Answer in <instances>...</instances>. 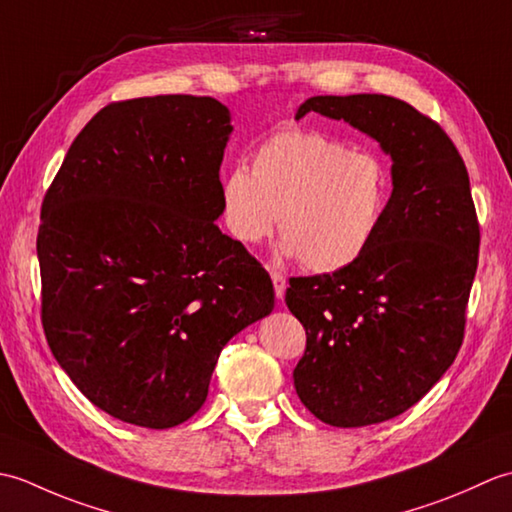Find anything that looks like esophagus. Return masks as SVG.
<instances>
[{"mask_svg": "<svg viewBox=\"0 0 512 512\" xmlns=\"http://www.w3.org/2000/svg\"><path fill=\"white\" fill-rule=\"evenodd\" d=\"M270 277H273L277 299H284V292H286V275L281 273V270H277V268H270Z\"/></svg>", "mask_w": 512, "mask_h": 512, "instance_id": "34e87169", "label": "esophagus"}]
</instances>
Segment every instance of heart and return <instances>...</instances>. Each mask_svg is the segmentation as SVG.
Segmentation results:
<instances>
[{
	"instance_id": "heart-1",
	"label": "heart",
	"mask_w": 512,
	"mask_h": 512,
	"mask_svg": "<svg viewBox=\"0 0 512 512\" xmlns=\"http://www.w3.org/2000/svg\"><path fill=\"white\" fill-rule=\"evenodd\" d=\"M220 195L224 224L237 242H262L279 215L281 250L312 273H336L376 239L389 209L391 173L376 151L290 127L253 151L250 171H228Z\"/></svg>"
}]
</instances>
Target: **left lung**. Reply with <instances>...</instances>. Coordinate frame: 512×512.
I'll list each match as a JSON object with an SVG mask.
<instances>
[{
    "label": "left lung",
    "instance_id": "1",
    "mask_svg": "<svg viewBox=\"0 0 512 512\" xmlns=\"http://www.w3.org/2000/svg\"><path fill=\"white\" fill-rule=\"evenodd\" d=\"M347 121L394 160L389 209L367 253L336 273L292 277L286 306L306 328L297 396L332 427L405 413L458 356L480 222L458 147L440 123L385 94L312 96L299 107Z\"/></svg>",
    "mask_w": 512,
    "mask_h": 512
}]
</instances>
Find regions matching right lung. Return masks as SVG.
I'll return each instance as SVG.
<instances>
[{
  "mask_svg": "<svg viewBox=\"0 0 512 512\" xmlns=\"http://www.w3.org/2000/svg\"><path fill=\"white\" fill-rule=\"evenodd\" d=\"M231 129L211 96L114 101L43 195L46 341L85 398L136 427L189 420L222 347L275 308L266 268L215 224Z\"/></svg>",
  "mask_w": 512,
  "mask_h": 512,
  "instance_id": "right-lung-1",
  "label": "right lung"
}]
</instances>
